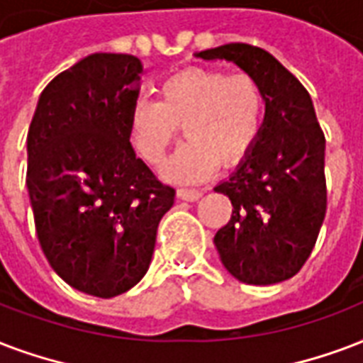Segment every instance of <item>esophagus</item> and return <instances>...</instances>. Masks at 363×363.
<instances>
[{
	"instance_id": "34e87169",
	"label": "esophagus",
	"mask_w": 363,
	"mask_h": 363,
	"mask_svg": "<svg viewBox=\"0 0 363 363\" xmlns=\"http://www.w3.org/2000/svg\"><path fill=\"white\" fill-rule=\"evenodd\" d=\"M177 198L184 201H196L201 198L200 190H188V188H179L177 190Z\"/></svg>"
}]
</instances>
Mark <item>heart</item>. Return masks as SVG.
<instances>
[{
    "instance_id": "1",
    "label": "heart",
    "mask_w": 363,
    "mask_h": 363,
    "mask_svg": "<svg viewBox=\"0 0 363 363\" xmlns=\"http://www.w3.org/2000/svg\"><path fill=\"white\" fill-rule=\"evenodd\" d=\"M264 108L255 77L192 66L160 83L156 104L135 102L127 131L135 152L156 167L182 127L186 143L163 173L171 181L196 182L211 175L217 162L232 167L247 156L261 135Z\"/></svg>"
}]
</instances>
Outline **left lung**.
Here are the masks:
<instances>
[{"label": "left lung", "instance_id": "obj_1", "mask_svg": "<svg viewBox=\"0 0 363 363\" xmlns=\"http://www.w3.org/2000/svg\"><path fill=\"white\" fill-rule=\"evenodd\" d=\"M226 60L264 91V121L247 156L215 192L232 201V217L215 234L223 267L249 286H272L301 270L325 217V137L303 83L270 52L228 43L194 55Z\"/></svg>", "mask_w": 363, "mask_h": 363}]
</instances>
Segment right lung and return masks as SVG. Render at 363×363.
Returning a JSON list of instances; mask_svg holds the SVG:
<instances>
[{
  "instance_id": "1",
  "label": "right lung",
  "mask_w": 363,
  "mask_h": 363,
  "mask_svg": "<svg viewBox=\"0 0 363 363\" xmlns=\"http://www.w3.org/2000/svg\"><path fill=\"white\" fill-rule=\"evenodd\" d=\"M143 72L133 55L93 52L47 85L28 129L40 245L68 286L93 297L112 298L143 280L175 201L129 140Z\"/></svg>"
}]
</instances>
